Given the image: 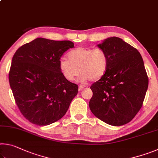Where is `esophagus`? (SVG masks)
<instances>
[{"label":"esophagus","instance_id":"obj_1","mask_svg":"<svg viewBox=\"0 0 158 158\" xmlns=\"http://www.w3.org/2000/svg\"><path fill=\"white\" fill-rule=\"evenodd\" d=\"M84 88H85L84 85H80L79 86V91H81V90L84 89Z\"/></svg>","mask_w":158,"mask_h":158}]
</instances>
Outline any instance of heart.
<instances>
[{
	"label": "heart",
	"mask_w": 158,
	"mask_h": 158,
	"mask_svg": "<svg viewBox=\"0 0 158 158\" xmlns=\"http://www.w3.org/2000/svg\"><path fill=\"white\" fill-rule=\"evenodd\" d=\"M68 60L61 58L59 68L63 77L73 81L79 76L81 81H96L105 74L108 67V56L100 48L79 47L68 53Z\"/></svg>",
	"instance_id": "obj_1"
}]
</instances>
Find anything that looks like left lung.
<instances>
[{"label": "left lung", "mask_w": 158, "mask_h": 158, "mask_svg": "<svg viewBox=\"0 0 158 158\" xmlns=\"http://www.w3.org/2000/svg\"><path fill=\"white\" fill-rule=\"evenodd\" d=\"M98 47L107 55L108 67L90 86L89 107L101 121L121 126L132 121L142 106L148 85L143 60L137 49L119 37H109Z\"/></svg>", "instance_id": "1"}]
</instances>
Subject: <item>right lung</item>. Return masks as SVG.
<instances>
[{"label": "right lung", "instance_id": "right-lung-1", "mask_svg": "<svg viewBox=\"0 0 158 158\" xmlns=\"http://www.w3.org/2000/svg\"><path fill=\"white\" fill-rule=\"evenodd\" d=\"M74 47L69 40L42 37L19 48L12 58L9 82L21 113L37 125L60 119L78 93V85L63 77L61 56Z\"/></svg>", "mask_w": 158, "mask_h": 158}]
</instances>
